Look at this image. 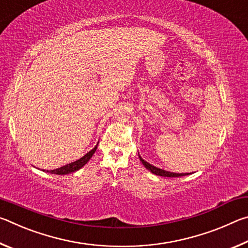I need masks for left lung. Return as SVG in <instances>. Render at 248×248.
<instances>
[{
  "label": "left lung",
  "instance_id": "1",
  "mask_svg": "<svg viewBox=\"0 0 248 248\" xmlns=\"http://www.w3.org/2000/svg\"><path fill=\"white\" fill-rule=\"evenodd\" d=\"M139 158L140 161L142 162V164L144 165V167L146 170H149L151 173H153L155 175L157 176H163V177H180V176H186V175H189V174H186V173H171V171H169V170H162V169H158V167H155L153 166L152 164H150V163H148L146 161H144L143 158H142L140 156L139 154Z\"/></svg>",
  "mask_w": 248,
  "mask_h": 248
}]
</instances>
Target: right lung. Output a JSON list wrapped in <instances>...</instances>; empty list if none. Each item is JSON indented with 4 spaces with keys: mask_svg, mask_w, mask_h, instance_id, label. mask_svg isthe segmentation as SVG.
Returning <instances> with one entry per match:
<instances>
[{
    "mask_svg": "<svg viewBox=\"0 0 248 248\" xmlns=\"http://www.w3.org/2000/svg\"><path fill=\"white\" fill-rule=\"evenodd\" d=\"M97 145L98 144H96L94 149H92L90 152H87L85 155H84V156L77 159V161H74L72 163H69V164H66V165L62 166V167H59V169H57V170H44V171L46 170L47 173H51V174H56V175H66V174H70V173H74V171H77L79 169H82V167L90 161L91 157L93 156V154L95 153L96 149H97Z\"/></svg>",
    "mask_w": 248,
    "mask_h": 248,
    "instance_id": "obj_1",
    "label": "right lung"
}]
</instances>
